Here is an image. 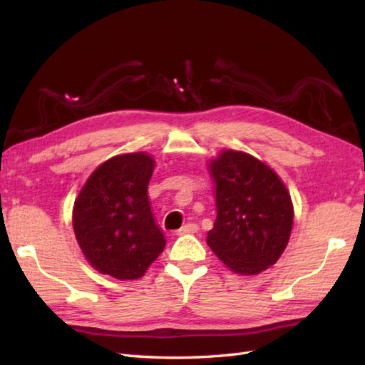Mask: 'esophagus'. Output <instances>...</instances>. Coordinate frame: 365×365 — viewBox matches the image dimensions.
<instances>
[{
  "instance_id": "obj_1",
  "label": "esophagus",
  "mask_w": 365,
  "mask_h": 365,
  "mask_svg": "<svg viewBox=\"0 0 365 365\" xmlns=\"http://www.w3.org/2000/svg\"><path fill=\"white\" fill-rule=\"evenodd\" d=\"M197 230H199L197 224H195V222H188V224H185L183 227H180V229L177 230V235H185V234H196Z\"/></svg>"
}]
</instances>
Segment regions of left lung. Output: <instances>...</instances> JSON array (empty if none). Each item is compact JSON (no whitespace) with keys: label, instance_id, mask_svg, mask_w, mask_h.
<instances>
[{"label":"left lung","instance_id":"1","mask_svg":"<svg viewBox=\"0 0 365 365\" xmlns=\"http://www.w3.org/2000/svg\"><path fill=\"white\" fill-rule=\"evenodd\" d=\"M216 220L207 245L240 274H259L289 243L293 205L281 178L252 155L224 150L210 163Z\"/></svg>","mask_w":365,"mask_h":365}]
</instances>
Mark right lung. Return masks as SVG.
<instances>
[{
  "label": "right lung",
  "instance_id": "add662e5",
  "mask_svg": "<svg viewBox=\"0 0 365 365\" xmlns=\"http://www.w3.org/2000/svg\"><path fill=\"white\" fill-rule=\"evenodd\" d=\"M152 173L149 155H119L100 165L76 197L75 237L100 273L138 279L165 250L147 197Z\"/></svg>",
  "mask_w": 365,
  "mask_h": 365
}]
</instances>
